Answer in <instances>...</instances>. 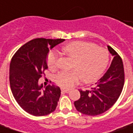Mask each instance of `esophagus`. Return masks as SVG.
Returning <instances> with one entry per match:
<instances>
[{
    "mask_svg": "<svg viewBox=\"0 0 133 133\" xmlns=\"http://www.w3.org/2000/svg\"><path fill=\"white\" fill-rule=\"evenodd\" d=\"M61 92H62V93H69V90L64 89V88H62V89H61Z\"/></svg>",
    "mask_w": 133,
    "mask_h": 133,
    "instance_id": "1",
    "label": "esophagus"
}]
</instances>
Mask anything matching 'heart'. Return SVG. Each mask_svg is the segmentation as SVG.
<instances>
[{
	"label": "heart",
	"instance_id": "1",
	"mask_svg": "<svg viewBox=\"0 0 133 133\" xmlns=\"http://www.w3.org/2000/svg\"><path fill=\"white\" fill-rule=\"evenodd\" d=\"M63 51L75 59L72 71H62L55 76V82L64 88H72L80 78L85 82L96 80L104 72L109 61V54L106 48L89 42H72L66 45ZM57 61V52L55 50L49 51L47 56L48 67L56 68Z\"/></svg>",
	"mask_w": 133,
	"mask_h": 133
}]
</instances>
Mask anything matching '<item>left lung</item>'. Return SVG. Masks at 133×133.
<instances>
[{"mask_svg": "<svg viewBox=\"0 0 133 133\" xmlns=\"http://www.w3.org/2000/svg\"><path fill=\"white\" fill-rule=\"evenodd\" d=\"M107 47L114 56L110 67L90 89L79 90L80 98L74 103L76 109L83 114H103L116 103L123 89L124 71L122 58L111 46Z\"/></svg>", "mask_w": 133, "mask_h": 133, "instance_id": "obj_1", "label": "left lung"}]
</instances>
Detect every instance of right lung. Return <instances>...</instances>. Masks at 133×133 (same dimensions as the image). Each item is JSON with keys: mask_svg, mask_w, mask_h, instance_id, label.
Returning a JSON list of instances; mask_svg holds the SVG:
<instances>
[{"mask_svg": "<svg viewBox=\"0 0 133 133\" xmlns=\"http://www.w3.org/2000/svg\"><path fill=\"white\" fill-rule=\"evenodd\" d=\"M64 39L36 38L29 41L13 56L9 69V81L13 96L20 107L33 116H45L54 111L61 96L58 87L51 85L42 90L39 79L45 75L49 48Z\"/></svg>", "mask_w": 133, "mask_h": 133, "instance_id": "right-lung-1", "label": "right lung"}]
</instances>
